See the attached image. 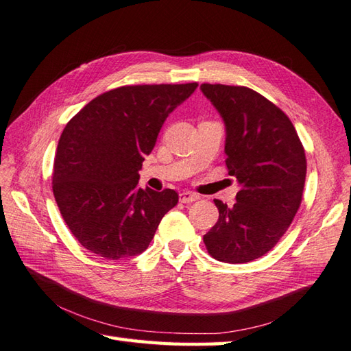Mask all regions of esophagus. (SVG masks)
Segmentation results:
<instances>
[{
	"mask_svg": "<svg viewBox=\"0 0 351 351\" xmlns=\"http://www.w3.org/2000/svg\"><path fill=\"white\" fill-rule=\"evenodd\" d=\"M197 199H199V196L196 195V193H191V191H182L180 195V200L182 204H191Z\"/></svg>",
	"mask_w": 351,
	"mask_h": 351,
	"instance_id": "1",
	"label": "esophagus"
}]
</instances>
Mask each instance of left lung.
I'll use <instances>...</instances> for the list:
<instances>
[{
    "mask_svg": "<svg viewBox=\"0 0 351 351\" xmlns=\"http://www.w3.org/2000/svg\"><path fill=\"white\" fill-rule=\"evenodd\" d=\"M200 90L225 122L226 167L241 185L234 206L214 200L219 220L204 243L221 263H250L278 244L299 210L304 149L289 117L258 92L206 83Z\"/></svg>",
    "mask_w": 351,
    "mask_h": 351,
    "instance_id": "8db88e82",
    "label": "left lung"
}]
</instances>
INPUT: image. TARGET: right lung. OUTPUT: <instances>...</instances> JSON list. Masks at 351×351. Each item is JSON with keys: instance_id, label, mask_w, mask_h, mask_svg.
Masks as SVG:
<instances>
[{"instance_id": "right-lung-1", "label": "right lung", "mask_w": 351, "mask_h": 351, "mask_svg": "<svg viewBox=\"0 0 351 351\" xmlns=\"http://www.w3.org/2000/svg\"><path fill=\"white\" fill-rule=\"evenodd\" d=\"M197 83L123 86L96 96L64 126L52 191L73 237L106 259L140 255L178 193L138 187L167 116Z\"/></svg>"}]
</instances>
